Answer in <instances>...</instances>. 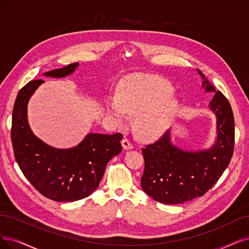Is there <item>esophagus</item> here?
Here are the masks:
<instances>
[{
  "label": "esophagus",
  "mask_w": 249,
  "mask_h": 249,
  "mask_svg": "<svg viewBox=\"0 0 249 249\" xmlns=\"http://www.w3.org/2000/svg\"><path fill=\"white\" fill-rule=\"evenodd\" d=\"M122 146L124 150H131L133 148L132 142L128 139H126V137H124V139L122 140Z\"/></svg>",
  "instance_id": "obj_1"
}]
</instances>
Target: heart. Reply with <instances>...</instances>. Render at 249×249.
I'll return each mask as SVG.
<instances>
[{
	"instance_id": "heart-1",
	"label": "heart",
	"mask_w": 249,
	"mask_h": 249,
	"mask_svg": "<svg viewBox=\"0 0 249 249\" xmlns=\"http://www.w3.org/2000/svg\"><path fill=\"white\" fill-rule=\"evenodd\" d=\"M169 82L156 77L133 76L119 86L118 97L107 96V115L125 123L127 115L135 116L134 129L141 139L153 141L166 132L176 119L179 101Z\"/></svg>"
}]
</instances>
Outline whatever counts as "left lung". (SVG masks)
Here are the masks:
<instances>
[{
	"label": "left lung",
	"instance_id": "obj_1",
	"mask_svg": "<svg viewBox=\"0 0 249 249\" xmlns=\"http://www.w3.org/2000/svg\"><path fill=\"white\" fill-rule=\"evenodd\" d=\"M202 77V87L214 92L210 109L216 117L215 143L208 150L188 152L174 145L170 130L142 149L144 171L142 188L163 204H181L203 196L222 177L232 159L235 142L234 115L229 100Z\"/></svg>",
	"mask_w": 249,
	"mask_h": 249
}]
</instances>
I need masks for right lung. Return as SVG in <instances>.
<instances>
[{"mask_svg": "<svg viewBox=\"0 0 249 249\" xmlns=\"http://www.w3.org/2000/svg\"><path fill=\"white\" fill-rule=\"evenodd\" d=\"M79 62L45 72L63 78ZM43 80H33L18 92L12 114L11 141L15 160L34 188L46 198L72 202L88 197L99 186L107 162L122 152L121 133H89L75 148L56 149L36 137L27 123V103Z\"/></svg>", "mask_w": 249, "mask_h": 249, "instance_id": "1", "label": "right lung"}]
</instances>
